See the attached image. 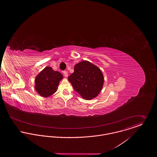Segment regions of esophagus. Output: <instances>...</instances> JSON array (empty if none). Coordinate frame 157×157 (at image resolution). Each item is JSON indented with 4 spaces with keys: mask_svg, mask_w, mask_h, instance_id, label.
Masks as SVG:
<instances>
[{
    "mask_svg": "<svg viewBox=\"0 0 157 157\" xmlns=\"http://www.w3.org/2000/svg\"><path fill=\"white\" fill-rule=\"evenodd\" d=\"M63 74H64V76H65V77H67L68 74H67V71H64V72H63Z\"/></svg>",
    "mask_w": 157,
    "mask_h": 157,
    "instance_id": "1",
    "label": "esophagus"
}]
</instances>
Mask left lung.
<instances>
[{"instance_id": "left-lung-1", "label": "left lung", "mask_w": 157, "mask_h": 157, "mask_svg": "<svg viewBox=\"0 0 157 157\" xmlns=\"http://www.w3.org/2000/svg\"><path fill=\"white\" fill-rule=\"evenodd\" d=\"M68 80L83 99L90 100L101 92L104 77L99 67L83 60L75 65L74 72L68 77Z\"/></svg>"}]
</instances>
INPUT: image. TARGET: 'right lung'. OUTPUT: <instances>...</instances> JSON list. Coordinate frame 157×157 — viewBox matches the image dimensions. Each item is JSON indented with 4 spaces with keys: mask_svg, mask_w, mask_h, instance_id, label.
<instances>
[{
    "mask_svg": "<svg viewBox=\"0 0 157 157\" xmlns=\"http://www.w3.org/2000/svg\"><path fill=\"white\" fill-rule=\"evenodd\" d=\"M63 78L60 72L46 67L36 77L35 90L40 96L48 97L57 91L60 81Z\"/></svg>",
    "mask_w": 157,
    "mask_h": 157,
    "instance_id": "right-lung-1",
    "label": "right lung"
}]
</instances>
